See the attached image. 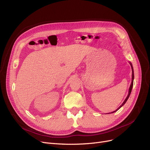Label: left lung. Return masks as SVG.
I'll use <instances>...</instances> for the list:
<instances>
[{
    "label": "left lung",
    "mask_w": 150,
    "mask_h": 150,
    "mask_svg": "<svg viewBox=\"0 0 150 150\" xmlns=\"http://www.w3.org/2000/svg\"><path fill=\"white\" fill-rule=\"evenodd\" d=\"M130 63V64H131V68H132V82H131V86H130V87H129V93H128V95H127V97L126 98V99L125 100V101L123 102V103L121 104V105L118 107V108H117L115 111H114V112H112V113H114V112H116L117 110H118L121 107H122L124 105H125V103L126 102V101L127 100V99H128V98H129V96H130V94H131V91H132V86H133V83H134V69H133V67H132V64L131 63V62H129Z\"/></svg>",
    "instance_id": "8db88e82"
}]
</instances>
